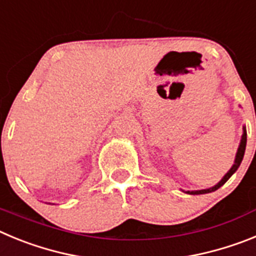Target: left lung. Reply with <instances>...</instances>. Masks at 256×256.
Masks as SVG:
<instances>
[{"mask_svg":"<svg viewBox=\"0 0 256 256\" xmlns=\"http://www.w3.org/2000/svg\"><path fill=\"white\" fill-rule=\"evenodd\" d=\"M245 148H246V130H244V134H242V138H241V144H240V148L238 150H237V155H236V159H234V166L230 169V172H228L227 174H226L224 177L222 178L220 182L218 183V184H216L214 187H212V188H208V190H201V191H187V194H190V195H201V194H209V192H212V191H216V190L219 188V187H222L223 184H224L226 182H227L228 180L230 178V176L234 173V172L238 169L240 164H241V162H242L244 159V154H245Z\"/></svg>","mask_w":256,"mask_h":256,"instance_id":"left-lung-1","label":"left lung"}]
</instances>
